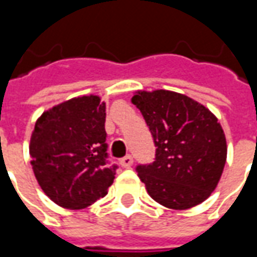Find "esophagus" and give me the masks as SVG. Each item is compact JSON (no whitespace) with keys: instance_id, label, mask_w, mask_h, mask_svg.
I'll list each match as a JSON object with an SVG mask.
<instances>
[{"instance_id":"obj_1","label":"esophagus","mask_w":257,"mask_h":257,"mask_svg":"<svg viewBox=\"0 0 257 257\" xmlns=\"http://www.w3.org/2000/svg\"><path fill=\"white\" fill-rule=\"evenodd\" d=\"M132 164H134V157L129 156V154L123 157V158H121V165H122L123 168H129Z\"/></svg>"}]
</instances>
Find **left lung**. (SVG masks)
<instances>
[{"label": "left lung", "instance_id": "left-lung-1", "mask_svg": "<svg viewBox=\"0 0 257 257\" xmlns=\"http://www.w3.org/2000/svg\"><path fill=\"white\" fill-rule=\"evenodd\" d=\"M132 103L157 147L154 161L136 167L147 193L172 209L204 202L226 164V138L217 118L198 101L171 90L139 92Z\"/></svg>", "mask_w": 257, "mask_h": 257}]
</instances>
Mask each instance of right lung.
<instances>
[{
	"mask_svg": "<svg viewBox=\"0 0 257 257\" xmlns=\"http://www.w3.org/2000/svg\"><path fill=\"white\" fill-rule=\"evenodd\" d=\"M106 104L81 96L44 112L30 142L37 182L53 202L81 209L103 198L117 165L108 161Z\"/></svg>",
	"mask_w": 257,
	"mask_h": 257,
	"instance_id": "1",
	"label": "right lung"
}]
</instances>
